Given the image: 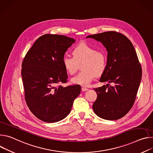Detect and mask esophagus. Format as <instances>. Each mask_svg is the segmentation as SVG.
Returning <instances> with one entry per match:
<instances>
[{
  "mask_svg": "<svg viewBox=\"0 0 153 153\" xmlns=\"http://www.w3.org/2000/svg\"><path fill=\"white\" fill-rule=\"evenodd\" d=\"M81 90H82V91H83V92H85V91H88V88H84V87H82V88H81Z\"/></svg>",
  "mask_w": 153,
  "mask_h": 153,
  "instance_id": "34e87169",
  "label": "esophagus"
}]
</instances>
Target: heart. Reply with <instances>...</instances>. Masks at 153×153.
Listing matches in <instances>:
<instances>
[{
	"mask_svg": "<svg viewBox=\"0 0 153 153\" xmlns=\"http://www.w3.org/2000/svg\"><path fill=\"white\" fill-rule=\"evenodd\" d=\"M72 54L73 57L65 56L62 58V64L65 72L72 75L77 71L79 64H81L82 71L71 79L75 84L88 86L96 76L101 75L106 69V54L86 43L82 42L76 45Z\"/></svg>",
	"mask_w": 153,
	"mask_h": 153,
	"instance_id": "1",
	"label": "heart"
}]
</instances>
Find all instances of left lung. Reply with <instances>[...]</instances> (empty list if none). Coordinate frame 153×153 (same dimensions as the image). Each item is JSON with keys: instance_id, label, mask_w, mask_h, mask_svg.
Listing matches in <instances>:
<instances>
[{"instance_id": "left-lung-1", "label": "left lung", "mask_w": 153, "mask_h": 153, "mask_svg": "<svg viewBox=\"0 0 153 153\" xmlns=\"http://www.w3.org/2000/svg\"><path fill=\"white\" fill-rule=\"evenodd\" d=\"M88 38L101 42L108 51L107 67L100 81L108 84L94 89L97 98L93 110L103 119L118 120L134 105L142 79L141 64L132 44L120 33L111 31ZM111 82L114 86L109 85Z\"/></svg>"}]
</instances>
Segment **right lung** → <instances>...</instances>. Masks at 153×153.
Here are the masks:
<instances>
[{
    "instance_id": "1",
    "label": "right lung",
    "mask_w": 153,
    "mask_h": 153,
    "mask_svg": "<svg viewBox=\"0 0 153 153\" xmlns=\"http://www.w3.org/2000/svg\"><path fill=\"white\" fill-rule=\"evenodd\" d=\"M75 40L59 35L45 34L29 49L22 63L25 100L30 111L47 123L60 121L70 113L81 86L57 85L67 82L62 60Z\"/></svg>"
}]
</instances>
